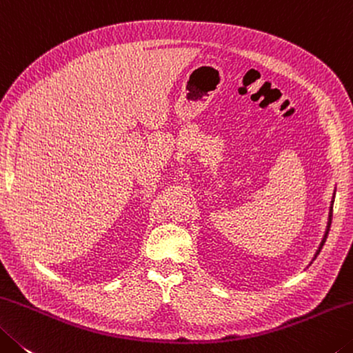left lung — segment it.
Instances as JSON below:
<instances>
[{"label": "left lung", "mask_w": 353, "mask_h": 353, "mask_svg": "<svg viewBox=\"0 0 353 353\" xmlns=\"http://www.w3.org/2000/svg\"><path fill=\"white\" fill-rule=\"evenodd\" d=\"M332 216H333V203H332V208H330V216H328V225H327V231H325V236H323V239H322V242H321V247H319V250L316 252V256L319 255V252H321V248L323 247V244H325V239H327V236H328V231H330V225H332ZM314 256V258H316Z\"/></svg>", "instance_id": "left-lung-1"}]
</instances>
